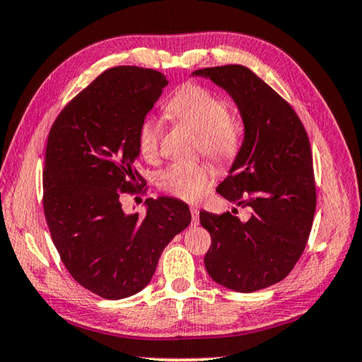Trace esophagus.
Returning a JSON list of instances; mask_svg holds the SVG:
<instances>
[{
    "mask_svg": "<svg viewBox=\"0 0 362 362\" xmlns=\"http://www.w3.org/2000/svg\"><path fill=\"white\" fill-rule=\"evenodd\" d=\"M189 212H192V225H198L199 223V209L198 207L192 206L189 207Z\"/></svg>",
    "mask_w": 362,
    "mask_h": 362,
    "instance_id": "esophagus-1",
    "label": "esophagus"
}]
</instances>
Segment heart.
<instances>
[{
  "instance_id": "heart-1",
  "label": "heart",
  "mask_w": 362,
  "mask_h": 362,
  "mask_svg": "<svg viewBox=\"0 0 362 362\" xmlns=\"http://www.w3.org/2000/svg\"><path fill=\"white\" fill-rule=\"evenodd\" d=\"M168 112L199 136V150L220 166H230L243 146L241 124L230 115V103L204 86L187 84L168 103ZM163 126L148 116L137 132V148L145 159L159 151ZM207 163H174L158 175V185L185 201L198 199L211 182Z\"/></svg>"
}]
</instances>
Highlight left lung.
I'll return each mask as SVG.
<instances>
[{"label": "left lung", "instance_id": "obj_1", "mask_svg": "<svg viewBox=\"0 0 362 362\" xmlns=\"http://www.w3.org/2000/svg\"><path fill=\"white\" fill-rule=\"evenodd\" d=\"M228 93L244 121V142L217 193L250 217L201 211L212 243L204 265L216 283L238 292L283 281L303 254L313 226L316 182L308 136L289 102L243 65L196 70Z\"/></svg>", "mask_w": 362, "mask_h": 362}]
</instances>
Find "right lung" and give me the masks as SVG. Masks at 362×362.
<instances>
[{"label": "right lung", "mask_w": 362, "mask_h": 362, "mask_svg": "<svg viewBox=\"0 0 362 362\" xmlns=\"http://www.w3.org/2000/svg\"><path fill=\"white\" fill-rule=\"evenodd\" d=\"M168 84L163 73L115 66L62 108L49 131L42 207L71 278L108 300L150 283L164 247L192 220L175 198L146 199V216L124 214L121 193L145 185L137 132Z\"/></svg>", "instance_id": "obj_1"}]
</instances>
